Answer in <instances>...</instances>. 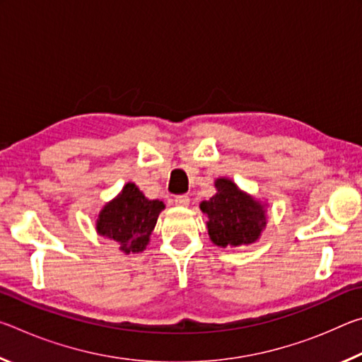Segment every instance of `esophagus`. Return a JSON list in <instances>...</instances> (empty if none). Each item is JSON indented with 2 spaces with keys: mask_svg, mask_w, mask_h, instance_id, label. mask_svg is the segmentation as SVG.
I'll return each instance as SVG.
<instances>
[{
  "mask_svg": "<svg viewBox=\"0 0 362 362\" xmlns=\"http://www.w3.org/2000/svg\"><path fill=\"white\" fill-rule=\"evenodd\" d=\"M175 204L177 206H180V207H187L188 204H189V198L187 194H179V196H175Z\"/></svg>",
  "mask_w": 362,
  "mask_h": 362,
  "instance_id": "obj_1",
  "label": "esophagus"
}]
</instances>
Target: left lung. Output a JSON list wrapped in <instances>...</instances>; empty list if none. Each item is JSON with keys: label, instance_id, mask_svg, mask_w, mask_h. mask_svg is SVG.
<instances>
[{"label": "left lung", "instance_id": "1", "mask_svg": "<svg viewBox=\"0 0 362 362\" xmlns=\"http://www.w3.org/2000/svg\"><path fill=\"white\" fill-rule=\"evenodd\" d=\"M217 193L199 204L207 216L211 241L220 247L247 246L260 238L267 226L265 204L241 192L230 179L216 180Z\"/></svg>", "mask_w": 362, "mask_h": 362}]
</instances>
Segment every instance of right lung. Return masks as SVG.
<instances>
[{"label": "right lung", "mask_w": 362, "mask_h": 362, "mask_svg": "<svg viewBox=\"0 0 362 362\" xmlns=\"http://www.w3.org/2000/svg\"><path fill=\"white\" fill-rule=\"evenodd\" d=\"M163 209V201L145 198L136 183L129 182L115 199L102 207L95 228L100 236L118 243L124 254H139L148 244Z\"/></svg>", "instance_id": "add662e5"}]
</instances>
